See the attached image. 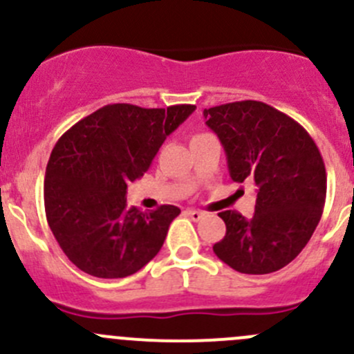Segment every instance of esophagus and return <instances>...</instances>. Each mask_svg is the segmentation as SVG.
<instances>
[{"mask_svg":"<svg viewBox=\"0 0 354 354\" xmlns=\"http://www.w3.org/2000/svg\"><path fill=\"white\" fill-rule=\"evenodd\" d=\"M187 216L190 217L192 221H200L205 217V212H200V210H194V209H188L187 210Z\"/></svg>","mask_w":354,"mask_h":354,"instance_id":"34e87169","label":"esophagus"}]
</instances>
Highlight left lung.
I'll use <instances>...</instances> for the list:
<instances>
[{
  "label": "left lung",
  "instance_id": "obj_1",
  "mask_svg": "<svg viewBox=\"0 0 354 354\" xmlns=\"http://www.w3.org/2000/svg\"><path fill=\"white\" fill-rule=\"evenodd\" d=\"M219 137L233 181L257 185L255 214L219 212L226 234L214 253L241 274L283 269L312 238L327 194L324 159L308 131L292 118L259 101L203 109Z\"/></svg>",
  "mask_w": 354,
  "mask_h": 354
}]
</instances>
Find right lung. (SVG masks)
Returning a JSON list of instances; mask_svg holds the SVG:
<instances>
[{
  "label": "right lung",
  "instance_id": "add662e5",
  "mask_svg": "<svg viewBox=\"0 0 354 354\" xmlns=\"http://www.w3.org/2000/svg\"><path fill=\"white\" fill-rule=\"evenodd\" d=\"M194 111L192 104L167 109L108 104L56 142L46 167V217L78 269L120 279L138 272L159 253L181 210L174 205L152 212L128 209L127 190Z\"/></svg>",
  "mask_w": 354,
  "mask_h": 354
}]
</instances>
